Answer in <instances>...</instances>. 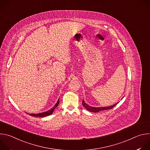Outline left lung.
<instances>
[{
    "label": "left lung",
    "mask_w": 150,
    "mask_h": 150,
    "mask_svg": "<svg viewBox=\"0 0 150 150\" xmlns=\"http://www.w3.org/2000/svg\"><path fill=\"white\" fill-rule=\"evenodd\" d=\"M118 103L113 104V105H111V106H109V107H101V108H94V107H91L88 104H87L86 103H85L83 101V100H82V105H83L84 108L86 109L87 110L90 111V112H94V113H97L100 111H101V110H109V109H112L113 108H114V107Z\"/></svg>",
    "instance_id": "1"
}]
</instances>
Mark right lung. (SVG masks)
Segmentation results:
<instances>
[{
	"instance_id": "add662e5",
	"label": "right lung",
	"mask_w": 150,
	"mask_h": 150,
	"mask_svg": "<svg viewBox=\"0 0 150 150\" xmlns=\"http://www.w3.org/2000/svg\"><path fill=\"white\" fill-rule=\"evenodd\" d=\"M59 103V99L57 100V103H56V104L54 105V106L53 107V108L51 109V110H49L47 112H43V113H37V114H29L30 116H34V117H45V116H49V115H50L53 113L54 110L56 108H57V106L58 105Z\"/></svg>"
}]
</instances>
